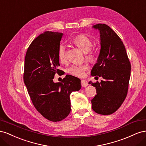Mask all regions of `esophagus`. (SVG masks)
Listing matches in <instances>:
<instances>
[{"label": "esophagus", "instance_id": "esophagus-1", "mask_svg": "<svg viewBox=\"0 0 146 146\" xmlns=\"http://www.w3.org/2000/svg\"><path fill=\"white\" fill-rule=\"evenodd\" d=\"M81 85L83 87H86L88 85V83L86 80H82L81 81Z\"/></svg>", "mask_w": 146, "mask_h": 146}]
</instances>
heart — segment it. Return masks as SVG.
I'll use <instances>...</instances> for the list:
<instances>
[{
	"label": "heart",
	"instance_id": "1",
	"mask_svg": "<svg viewBox=\"0 0 146 146\" xmlns=\"http://www.w3.org/2000/svg\"><path fill=\"white\" fill-rule=\"evenodd\" d=\"M72 42L84 53H87V59L90 61L94 60V54L92 51H90L92 48V43L89 38L85 35H80L75 37ZM58 57L61 63H64L66 61V48L63 44H61L58 47ZM87 69L88 67L86 64H74L68 69V72L73 76L82 77L85 76Z\"/></svg>",
	"mask_w": 146,
	"mask_h": 146
}]
</instances>
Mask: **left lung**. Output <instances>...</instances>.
Here are the masks:
<instances>
[{
	"label": "left lung",
	"instance_id": "1",
	"mask_svg": "<svg viewBox=\"0 0 146 146\" xmlns=\"http://www.w3.org/2000/svg\"><path fill=\"white\" fill-rule=\"evenodd\" d=\"M92 28L99 31L100 50L91 74L104 79L100 83L89 82L97 93L91 100L92 108L97 113L108 115L115 112L126 98L131 64L121 38L109 26L98 24Z\"/></svg>",
	"mask_w": 146,
	"mask_h": 146
}]
</instances>
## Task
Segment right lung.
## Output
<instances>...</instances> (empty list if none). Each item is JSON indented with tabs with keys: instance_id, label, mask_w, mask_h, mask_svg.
Instances as JSON below:
<instances>
[{
	"instance_id": "add662e5",
	"label": "right lung",
	"mask_w": 146,
	"mask_h": 146,
	"mask_svg": "<svg viewBox=\"0 0 146 146\" xmlns=\"http://www.w3.org/2000/svg\"><path fill=\"white\" fill-rule=\"evenodd\" d=\"M62 33L47 31L35 39L25 57L24 81L34 107L42 116L53 122L67 117L70 111V94L80 90L81 80L66 75L55 83L59 73L58 49Z\"/></svg>"
}]
</instances>
